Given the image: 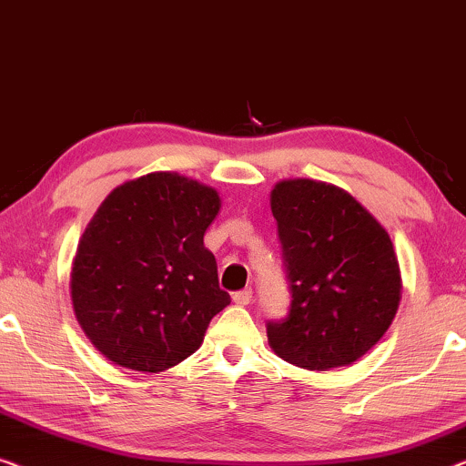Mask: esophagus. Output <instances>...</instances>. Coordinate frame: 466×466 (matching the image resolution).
<instances>
[{"instance_id": "esophagus-1", "label": "esophagus", "mask_w": 466, "mask_h": 466, "mask_svg": "<svg viewBox=\"0 0 466 466\" xmlns=\"http://www.w3.org/2000/svg\"><path fill=\"white\" fill-rule=\"evenodd\" d=\"M232 299H234V304H238V306H248V304H251V299H253V291L251 289L236 291Z\"/></svg>"}]
</instances>
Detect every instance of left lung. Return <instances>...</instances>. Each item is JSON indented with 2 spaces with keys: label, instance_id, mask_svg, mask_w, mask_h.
I'll return each mask as SVG.
<instances>
[{
  "label": "left lung",
  "instance_id": "obj_1",
  "mask_svg": "<svg viewBox=\"0 0 466 466\" xmlns=\"http://www.w3.org/2000/svg\"><path fill=\"white\" fill-rule=\"evenodd\" d=\"M291 306L268 323L283 361L325 371L361 359L395 319L401 272L390 236L349 192L314 179L274 186Z\"/></svg>",
  "mask_w": 466,
  "mask_h": 466
}]
</instances>
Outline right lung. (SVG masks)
<instances>
[{"mask_svg":"<svg viewBox=\"0 0 466 466\" xmlns=\"http://www.w3.org/2000/svg\"><path fill=\"white\" fill-rule=\"evenodd\" d=\"M219 207L213 187L177 173L143 175L103 200L77 245L71 301L109 361L158 373L198 350L230 304L205 247Z\"/></svg>","mask_w":466,"mask_h":466,"instance_id":"right-lung-1","label":"right lung"}]
</instances>
